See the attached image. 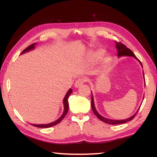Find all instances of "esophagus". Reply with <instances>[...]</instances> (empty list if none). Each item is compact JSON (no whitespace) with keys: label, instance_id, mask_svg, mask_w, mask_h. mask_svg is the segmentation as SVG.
Masks as SVG:
<instances>
[{"label":"esophagus","instance_id":"1","mask_svg":"<svg viewBox=\"0 0 157 157\" xmlns=\"http://www.w3.org/2000/svg\"><path fill=\"white\" fill-rule=\"evenodd\" d=\"M86 78H78L75 81V86L76 87V88H78V87L80 86L81 85L83 84V83H84V82H86Z\"/></svg>","mask_w":157,"mask_h":157}]
</instances>
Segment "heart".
Listing matches in <instances>:
<instances>
[{"instance_id": "heart-1", "label": "heart", "mask_w": 157, "mask_h": 157, "mask_svg": "<svg viewBox=\"0 0 157 157\" xmlns=\"http://www.w3.org/2000/svg\"><path fill=\"white\" fill-rule=\"evenodd\" d=\"M103 53H104V50H98L97 51L94 52L91 54V59H94V60H96L100 59V58L102 57V55H103ZM111 60V57L109 56V55H107V56H105L104 58H103V62L105 63H108L109 62H110Z\"/></svg>"}]
</instances>
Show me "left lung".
<instances>
[{"label": "left lung", "mask_w": 157, "mask_h": 157, "mask_svg": "<svg viewBox=\"0 0 157 157\" xmlns=\"http://www.w3.org/2000/svg\"><path fill=\"white\" fill-rule=\"evenodd\" d=\"M116 48L118 50V57H121V56H131V57H134L136 58V59H138L135 56V55L134 54V52H133L129 48H128L125 45H124L123 43H121V42H116ZM139 61V62L140 64H141L142 67H143V65L141 62H140V61L139 59H138ZM91 108H92V110L94 111V113L95 116H96L98 118L100 119V121H102V122H104L105 123H107V124H123V123H125L127 122H129L130 121H132L133 118H134L135 116H136V113H138V111H139V109H138V111H136V113L134 114V115H133L132 117H130V118H127V119H124V120H121V121H116V120H111V119H108V118H104V117H102V116H100L99 113H98V111L95 109V105H94V97H93V95L91 96Z\"/></svg>", "instance_id": "8db88e82"}]
</instances>
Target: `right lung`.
<instances>
[{
    "label": "right lung",
    "mask_w": 157,
    "mask_h": 157,
    "mask_svg": "<svg viewBox=\"0 0 157 157\" xmlns=\"http://www.w3.org/2000/svg\"><path fill=\"white\" fill-rule=\"evenodd\" d=\"M36 44V43H34L33 44H31L28 47L26 48L25 50H23L22 52H21V54H23V53H24L25 52H28L29 50H30L32 49H34V46ZM72 89H70L68 90V91L67 92V94L65 95L64 98H63V105H64V111H63V114L62 115V116L60 117V118L57 120L56 121L53 122V123H51L50 124H32L33 126L34 127H40V128H48V127H52V126H55L58 123H59L61 121L63 120V118H64L65 116L66 115V113L68 112V98L69 97V95H70L71 94H72Z\"/></svg>",
    "instance_id": "1"
}]
</instances>
